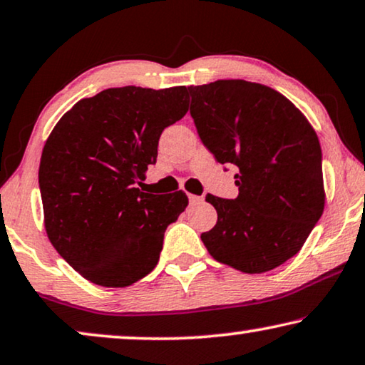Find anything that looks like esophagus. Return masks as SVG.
<instances>
[{
	"label": "esophagus",
	"instance_id": "1",
	"mask_svg": "<svg viewBox=\"0 0 365 365\" xmlns=\"http://www.w3.org/2000/svg\"><path fill=\"white\" fill-rule=\"evenodd\" d=\"M204 200L202 195H194V194H189V202H191V205H195V204H200Z\"/></svg>",
	"mask_w": 365,
	"mask_h": 365
}]
</instances>
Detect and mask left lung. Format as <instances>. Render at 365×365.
Wrapping results in <instances>:
<instances>
[{
  "instance_id": "8db88e82",
  "label": "left lung",
  "mask_w": 365,
  "mask_h": 365,
  "mask_svg": "<svg viewBox=\"0 0 365 365\" xmlns=\"http://www.w3.org/2000/svg\"><path fill=\"white\" fill-rule=\"evenodd\" d=\"M202 145L237 168L235 199L212 194L217 224L200 235L210 255L244 273L297 255L324 210L323 153L303 113L282 93L247 81L187 87Z\"/></svg>"
}]
</instances>
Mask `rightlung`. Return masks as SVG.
<instances>
[{
  "label": "right lung",
  "mask_w": 365,
  "mask_h": 365,
  "mask_svg": "<svg viewBox=\"0 0 365 365\" xmlns=\"http://www.w3.org/2000/svg\"><path fill=\"white\" fill-rule=\"evenodd\" d=\"M187 88H107L59 120L39 165L44 224L59 255L88 282L123 288L160 260L187 195L141 192L166 126L187 112Z\"/></svg>",
  "instance_id": "obj_1"
}]
</instances>
